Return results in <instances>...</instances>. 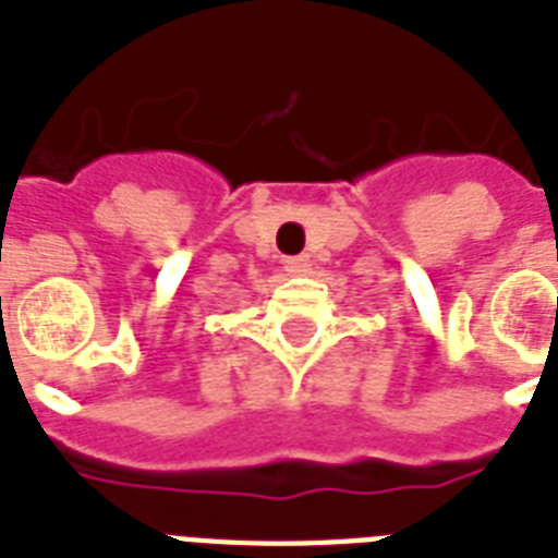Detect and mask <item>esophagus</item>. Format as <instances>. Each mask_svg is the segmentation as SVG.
<instances>
[{"label":"esophagus","mask_w":558,"mask_h":558,"mask_svg":"<svg viewBox=\"0 0 558 558\" xmlns=\"http://www.w3.org/2000/svg\"><path fill=\"white\" fill-rule=\"evenodd\" d=\"M283 269H287L289 275H310L313 260H310V254H298V257H287V260H283Z\"/></svg>","instance_id":"esophagus-1"}]
</instances>
